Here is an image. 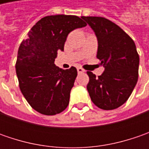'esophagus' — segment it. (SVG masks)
Listing matches in <instances>:
<instances>
[{
  "instance_id": "34e87169",
  "label": "esophagus",
  "mask_w": 149,
  "mask_h": 149,
  "mask_svg": "<svg viewBox=\"0 0 149 149\" xmlns=\"http://www.w3.org/2000/svg\"><path fill=\"white\" fill-rule=\"evenodd\" d=\"M77 71L79 74H81V73H84V72H85V70H84V69H82L81 67H79L77 69Z\"/></svg>"
}]
</instances>
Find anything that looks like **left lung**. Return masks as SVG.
Masks as SVG:
<instances>
[{
    "mask_svg": "<svg viewBox=\"0 0 149 149\" xmlns=\"http://www.w3.org/2000/svg\"><path fill=\"white\" fill-rule=\"evenodd\" d=\"M98 39L97 58L104 67L96 78L87 71L92 102L104 110L115 109L128 100L139 78V56L134 41L111 20L101 16H82Z\"/></svg>",
    "mask_w": 149,
    "mask_h": 149,
    "instance_id": "1",
    "label": "left lung"
}]
</instances>
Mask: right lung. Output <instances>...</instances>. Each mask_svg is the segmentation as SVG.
<instances>
[{
    "label": "right lung",
    "instance_id": "add662e5",
    "mask_svg": "<svg viewBox=\"0 0 149 149\" xmlns=\"http://www.w3.org/2000/svg\"><path fill=\"white\" fill-rule=\"evenodd\" d=\"M87 25L76 15H55L38 21L20 44L15 63L20 91L32 108L45 115L64 111L77 70H63L54 65L57 51L64 50L69 33Z\"/></svg>",
    "mask_w": 149,
    "mask_h": 149
}]
</instances>
